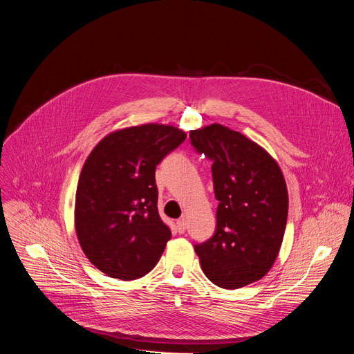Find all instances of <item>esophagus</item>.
<instances>
[{
    "instance_id": "34e87169",
    "label": "esophagus",
    "mask_w": 354,
    "mask_h": 354,
    "mask_svg": "<svg viewBox=\"0 0 354 354\" xmlns=\"http://www.w3.org/2000/svg\"><path fill=\"white\" fill-rule=\"evenodd\" d=\"M176 227H178V232L179 234H183L186 231V220L182 217L176 221Z\"/></svg>"
}]
</instances>
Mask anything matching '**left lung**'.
Segmentation results:
<instances>
[{
  "mask_svg": "<svg viewBox=\"0 0 354 354\" xmlns=\"http://www.w3.org/2000/svg\"><path fill=\"white\" fill-rule=\"evenodd\" d=\"M189 136L197 153L213 162L218 200L214 235L194 245L201 269L223 288L254 283L270 270L283 242L288 213L283 172L265 148L223 124Z\"/></svg>",
  "mask_w": 354,
  "mask_h": 354,
  "instance_id": "obj_1",
  "label": "left lung"
}]
</instances>
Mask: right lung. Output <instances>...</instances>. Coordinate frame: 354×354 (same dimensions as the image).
<instances>
[{"label": "right lung", "mask_w": 354, "mask_h": 354, "mask_svg": "<svg viewBox=\"0 0 354 354\" xmlns=\"http://www.w3.org/2000/svg\"><path fill=\"white\" fill-rule=\"evenodd\" d=\"M186 140L169 124L116 130L88 156L75 193V232L89 262L134 280L158 263L171 231L158 214L157 165Z\"/></svg>", "instance_id": "add662e5"}]
</instances>
